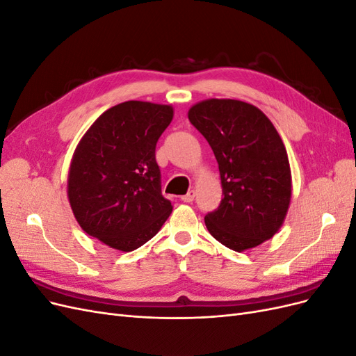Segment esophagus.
Segmentation results:
<instances>
[{
  "label": "esophagus",
  "instance_id": "obj_1",
  "mask_svg": "<svg viewBox=\"0 0 356 356\" xmlns=\"http://www.w3.org/2000/svg\"><path fill=\"white\" fill-rule=\"evenodd\" d=\"M195 196H196V191L195 190H190L186 196L181 197V200L186 202V203H190V202L195 200Z\"/></svg>",
  "mask_w": 356,
  "mask_h": 356
}]
</instances>
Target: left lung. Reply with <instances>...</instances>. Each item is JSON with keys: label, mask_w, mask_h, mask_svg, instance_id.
<instances>
[{"label": "left lung", "mask_w": 356, "mask_h": 356, "mask_svg": "<svg viewBox=\"0 0 356 356\" xmlns=\"http://www.w3.org/2000/svg\"><path fill=\"white\" fill-rule=\"evenodd\" d=\"M188 120L207 138L221 175L224 197L204 215L208 232L238 252L273 238L289 207L291 169L272 122L236 99L202 101Z\"/></svg>", "instance_id": "8db88e82"}]
</instances>
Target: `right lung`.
<instances>
[{
    "mask_svg": "<svg viewBox=\"0 0 356 356\" xmlns=\"http://www.w3.org/2000/svg\"><path fill=\"white\" fill-rule=\"evenodd\" d=\"M170 105L122 102L101 114L81 138L68 174L75 220L114 250L148 242L172 212L161 195L156 144L172 122Z\"/></svg>",
    "mask_w": 356,
    "mask_h": 356,
    "instance_id": "1",
    "label": "right lung"
}]
</instances>
